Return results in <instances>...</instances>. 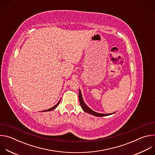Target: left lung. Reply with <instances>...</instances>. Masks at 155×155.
Instances as JSON below:
<instances>
[{"label":"left lung","instance_id":"1","mask_svg":"<svg viewBox=\"0 0 155 155\" xmlns=\"http://www.w3.org/2000/svg\"><path fill=\"white\" fill-rule=\"evenodd\" d=\"M78 96H79V101H80V105H81V108H82L83 111L85 112H86V113H88V114H91V115H94V116H96V117H105V116L112 115V114H114L115 113V112H114V113L108 114L97 113V112L93 111V110H91L90 108L88 107L85 104V103H84V101H83V97H82V95H81V92L80 90H79V94H78Z\"/></svg>","mask_w":155,"mask_h":155}]
</instances>
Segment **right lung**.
<instances>
[{"label":"right lung","mask_w":155,"mask_h":155,"mask_svg":"<svg viewBox=\"0 0 155 155\" xmlns=\"http://www.w3.org/2000/svg\"><path fill=\"white\" fill-rule=\"evenodd\" d=\"M60 101H61V99L59 101V102H58V104H56L54 107H51V108H49V109H48V110H44V111H42V112H48V111H51V110H54V109H55L57 107H58V105H59V104L60 103Z\"/></svg>","instance_id":"add662e5"}]
</instances>
